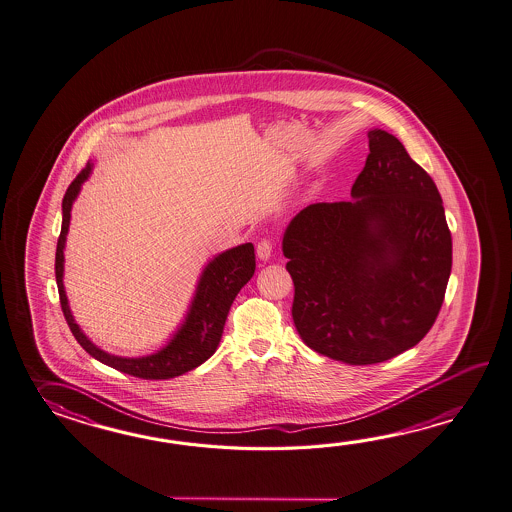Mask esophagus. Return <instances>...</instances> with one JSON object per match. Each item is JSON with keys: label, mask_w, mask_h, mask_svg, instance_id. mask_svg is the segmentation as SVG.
<instances>
[{"label": "esophagus", "mask_w": 512, "mask_h": 512, "mask_svg": "<svg viewBox=\"0 0 512 512\" xmlns=\"http://www.w3.org/2000/svg\"><path fill=\"white\" fill-rule=\"evenodd\" d=\"M273 253V242L270 239H261V242L257 244V257L261 261H268L272 257Z\"/></svg>", "instance_id": "34e87169"}]
</instances>
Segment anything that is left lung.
I'll list each match as a JSON object with an SVG mask.
<instances>
[{
	"label": "left lung",
	"mask_w": 512,
	"mask_h": 512,
	"mask_svg": "<svg viewBox=\"0 0 512 512\" xmlns=\"http://www.w3.org/2000/svg\"><path fill=\"white\" fill-rule=\"evenodd\" d=\"M352 202H317L286 228L292 317L317 354L374 365L436 323L452 268L438 188L396 136L374 129Z\"/></svg>",
	"instance_id": "1"
}]
</instances>
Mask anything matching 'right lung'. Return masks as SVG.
<instances>
[{
    "label": "right lung",
    "mask_w": 512,
    "mask_h": 512,
    "mask_svg": "<svg viewBox=\"0 0 512 512\" xmlns=\"http://www.w3.org/2000/svg\"><path fill=\"white\" fill-rule=\"evenodd\" d=\"M91 173V164L76 175L71 186L65 191L63 197L62 231L58 237L56 246V284L60 293V304H62L63 317L69 324L76 341L84 348L85 352L93 355L100 363L116 368L129 376L140 377V379H171V377L182 376L189 370L202 365L206 359L215 354L220 343V337L224 332V323L230 312L231 304L235 301L240 288L250 281L255 273V250L253 244L246 242L233 250L220 253L209 262L206 270L200 277L197 286V295L189 308L186 323L178 330L177 335L171 339V343L162 348L160 352L147 357H118V355L105 354L104 350L96 346L85 337L80 326L74 323L73 315L67 304L65 290H63V248H65V237L69 231V220H71V208L78 191L82 188L87 177Z\"/></svg>",
    "instance_id": "1"
}]
</instances>
